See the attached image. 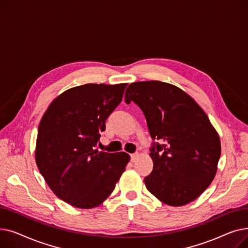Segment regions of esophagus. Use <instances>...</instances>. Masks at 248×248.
<instances>
[{"mask_svg":"<svg viewBox=\"0 0 248 248\" xmlns=\"http://www.w3.org/2000/svg\"><path fill=\"white\" fill-rule=\"evenodd\" d=\"M138 158H139V154H138V153L131 155V161H132V162H136Z\"/></svg>","mask_w":248,"mask_h":248,"instance_id":"esophagus-1","label":"esophagus"}]
</instances>
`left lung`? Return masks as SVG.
<instances>
[{"label": "left lung", "mask_w": 248, "mask_h": 248, "mask_svg": "<svg viewBox=\"0 0 248 248\" xmlns=\"http://www.w3.org/2000/svg\"><path fill=\"white\" fill-rule=\"evenodd\" d=\"M125 102L144 112L153 140L154 168L147 189L169 206H184L210 186L221 154L215 127L199 104L181 88L158 80L129 84Z\"/></svg>", "instance_id": "1"}]
</instances>
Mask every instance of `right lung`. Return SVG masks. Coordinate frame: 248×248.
Returning a JSON list of instances; mask_svg holds the SVG:
<instances>
[{"label": "right lung", "instance_id": "1", "mask_svg": "<svg viewBox=\"0 0 248 248\" xmlns=\"http://www.w3.org/2000/svg\"><path fill=\"white\" fill-rule=\"evenodd\" d=\"M126 85L87 83L65 90L49 104L39 124L37 167L56 196L73 207L99 206L131 159L124 152L95 149Z\"/></svg>", "mask_w": 248, "mask_h": 248}]
</instances>
